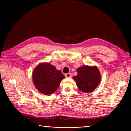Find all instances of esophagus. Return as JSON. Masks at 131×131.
<instances>
[{
    "label": "esophagus",
    "mask_w": 131,
    "mask_h": 131,
    "mask_svg": "<svg viewBox=\"0 0 131 131\" xmlns=\"http://www.w3.org/2000/svg\"><path fill=\"white\" fill-rule=\"evenodd\" d=\"M65 77L67 78H70L71 77V74L70 73H67L65 74Z\"/></svg>",
    "instance_id": "obj_1"
}]
</instances>
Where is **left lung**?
<instances>
[{
	"label": "left lung",
	"mask_w": 131,
	"mask_h": 131,
	"mask_svg": "<svg viewBox=\"0 0 131 131\" xmlns=\"http://www.w3.org/2000/svg\"><path fill=\"white\" fill-rule=\"evenodd\" d=\"M78 74L73 79L78 89L84 93L94 91L101 81V73L96 66H83L77 69Z\"/></svg>",
	"instance_id": "left-lung-1"
}]
</instances>
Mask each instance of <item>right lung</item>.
I'll list each match as a JSON object with an SVG mask.
<instances>
[{
	"label": "right lung",
	"instance_id": "add662e5",
	"mask_svg": "<svg viewBox=\"0 0 131 131\" xmlns=\"http://www.w3.org/2000/svg\"><path fill=\"white\" fill-rule=\"evenodd\" d=\"M65 78L60 70L48 63L39 64L32 72V80L35 87L45 95L52 94Z\"/></svg>",
	"mask_w": 131,
	"mask_h": 131
}]
</instances>
